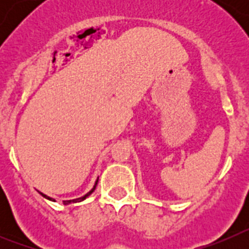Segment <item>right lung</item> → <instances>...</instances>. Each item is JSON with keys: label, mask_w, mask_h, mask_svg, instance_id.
<instances>
[{"label": "right lung", "mask_w": 249, "mask_h": 249, "mask_svg": "<svg viewBox=\"0 0 249 249\" xmlns=\"http://www.w3.org/2000/svg\"><path fill=\"white\" fill-rule=\"evenodd\" d=\"M97 182H98V179H97V181H96V183H94L93 188H92V190L89 191V192L87 193V195H85V196H83V197H81V198H77V199H70V201H63V203H65V204H68V203H74V202H78V201L81 202V201H83V199H86V198H87V197H89V195H91L92 192H93L94 190H96V186H97ZM39 193H41V192H39ZM41 195H42L43 197H45V198H47V199H51L50 197H47V196H46V195H43V193H41Z\"/></svg>", "instance_id": "obj_1"}]
</instances>
